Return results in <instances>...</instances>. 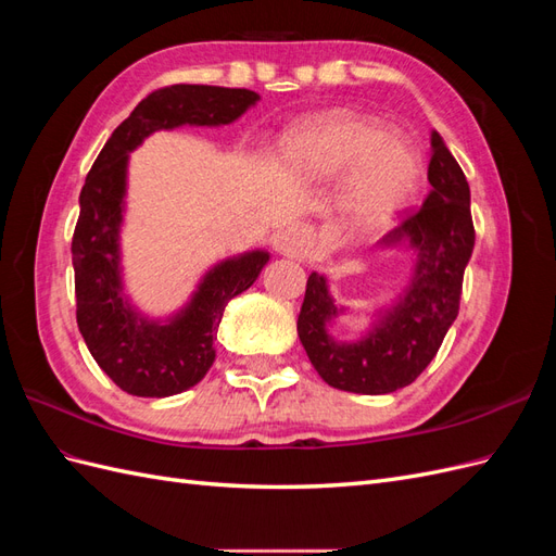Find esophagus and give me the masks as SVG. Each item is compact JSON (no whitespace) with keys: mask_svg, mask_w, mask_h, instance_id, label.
Returning a JSON list of instances; mask_svg holds the SVG:
<instances>
[{"mask_svg":"<svg viewBox=\"0 0 556 556\" xmlns=\"http://www.w3.org/2000/svg\"><path fill=\"white\" fill-rule=\"evenodd\" d=\"M274 248L280 252V255H288V257H301V255H308L313 250V233L306 227H288L278 231L274 237Z\"/></svg>","mask_w":556,"mask_h":556,"instance_id":"esophagus-1","label":"esophagus"}]
</instances>
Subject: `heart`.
Listing matches in <instances>:
<instances>
[{"label":"heart","instance_id":"b5f03b06","mask_svg":"<svg viewBox=\"0 0 556 556\" xmlns=\"http://www.w3.org/2000/svg\"><path fill=\"white\" fill-rule=\"evenodd\" d=\"M285 160L311 178L352 172L345 211L362 225L396 213L422 174V157L406 134L359 113H329L301 127L285 146Z\"/></svg>","mask_w":556,"mask_h":556}]
</instances>
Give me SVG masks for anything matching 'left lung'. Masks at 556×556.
Listing matches in <instances>:
<instances>
[{
  "label": "left lung",
  "mask_w": 556,
  "mask_h": 556,
  "mask_svg": "<svg viewBox=\"0 0 556 556\" xmlns=\"http://www.w3.org/2000/svg\"><path fill=\"white\" fill-rule=\"evenodd\" d=\"M431 192L378 243L413 255L408 288L392 304L374 311L362 339L339 341L329 333L336 306L329 280L311 274L296 331L311 364L327 384L355 394H390L410 384L439 352L459 313L464 268L476 245L470 190L457 160L439 131H431Z\"/></svg>",
  "instance_id": "obj_1"
}]
</instances>
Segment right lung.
<instances>
[{"instance_id":"add662e5","label":"right lung","mask_w":556,"mask_h":556,"mask_svg":"<svg viewBox=\"0 0 556 556\" xmlns=\"http://www.w3.org/2000/svg\"><path fill=\"white\" fill-rule=\"evenodd\" d=\"M257 102V92L217 86H172L148 94L115 127L83 185L72 241L76 323L99 368L127 394L174 396L204 378L215 359L213 341L225 306L268 262L266 250L227 257L201 276L185 306L169 317L141 313L123 280L129 153L160 129L223 127Z\"/></svg>"}]
</instances>
